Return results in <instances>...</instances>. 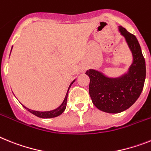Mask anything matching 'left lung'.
<instances>
[{
	"instance_id": "obj_1",
	"label": "left lung",
	"mask_w": 151,
	"mask_h": 151,
	"mask_svg": "<svg viewBox=\"0 0 151 151\" xmlns=\"http://www.w3.org/2000/svg\"><path fill=\"white\" fill-rule=\"evenodd\" d=\"M119 30L124 37L132 52L133 63L128 72L122 77L110 78L95 70H88L89 93L97 108L106 113L117 114L131 107L144 88L146 78V65L137 39L120 26Z\"/></svg>"
}]
</instances>
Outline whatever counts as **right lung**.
<instances>
[{
    "label": "right lung",
    "instance_id": "obj_1",
    "mask_svg": "<svg viewBox=\"0 0 151 151\" xmlns=\"http://www.w3.org/2000/svg\"><path fill=\"white\" fill-rule=\"evenodd\" d=\"M74 81H75V80H74V81H73L71 83H70V85L69 88H68V92H67V94H66L65 98H64V101H63V103L61 104V105H60V107H58V108L55 109V110H53V111H32V110H30V109H28L27 107H24H24L25 108H26L27 110L29 111V112H30L31 114H33L34 115H35V116H38V117H40V118H52V117H56V116H59V115L61 114L62 113L64 112V110L66 109L68 91H69L70 87V86L72 85V83H73Z\"/></svg>",
    "mask_w": 151,
    "mask_h": 151
}]
</instances>
